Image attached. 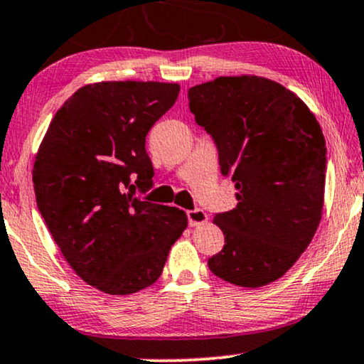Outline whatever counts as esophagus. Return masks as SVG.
<instances>
[{
	"instance_id": "1",
	"label": "esophagus",
	"mask_w": 364,
	"mask_h": 364,
	"mask_svg": "<svg viewBox=\"0 0 364 364\" xmlns=\"http://www.w3.org/2000/svg\"><path fill=\"white\" fill-rule=\"evenodd\" d=\"M186 215H188V223H190V227H198V225H203L206 220H208V215H206L201 208L190 210Z\"/></svg>"
}]
</instances>
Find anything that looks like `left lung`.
<instances>
[{
    "label": "left lung",
    "mask_w": 364,
    "mask_h": 364,
    "mask_svg": "<svg viewBox=\"0 0 364 364\" xmlns=\"http://www.w3.org/2000/svg\"><path fill=\"white\" fill-rule=\"evenodd\" d=\"M195 121L215 141L237 208L216 213L225 245L208 259L216 277L262 287L287 272L321 222L326 141L309 107L277 82L218 77L188 90Z\"/></svg>",
    "instance_id": "obj_1"
}]
</instances>
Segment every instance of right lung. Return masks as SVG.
I'll return each instance as SVG.
<instances>
[{"label":"right lung","mask_w":364,"mask_h":364,"mask_svg":"<svg viewBox=\"0 0 364 364\" xmlns=\"http://www.w3.org/2000/svg\"><path fill=\"white\" fill-rule=\"evenodd\" d=\"M178 94L161 82L82 87L35 158L36 205L55 243L82 280L110 296L154 284L188 225L183 210L136 196L153 186L146 136Z\"/></svg>","instance_id":"1"}]
</instances>
